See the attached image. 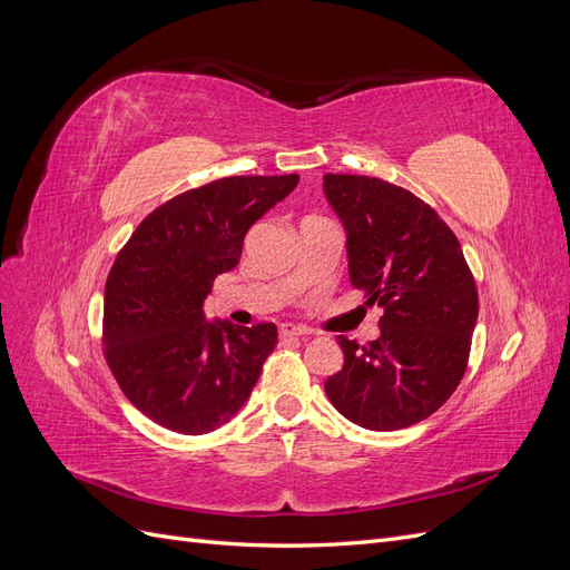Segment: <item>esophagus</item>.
I'll use <instances>...</instances> for the list:
<instances>
[{
    "label": "esophagus",
    "instance_id": "1",
    "mask_svg": "<svg viewBox=\"0 0 570 570\" xmlns=\"http://www.w3.org/2000/svg\"><path fill=\"white\" fill-rule=\"evenodd\" d=\"M278 335H281V340H297V337H306L308 331L306 327H297V325H281Z\"/></svg>",
    "mask_w": 570,
    "mask_h": 570
}]
</instances>
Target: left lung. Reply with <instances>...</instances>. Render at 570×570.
Masks as SVG:
<instances>
[{"mask_svg": "<svg viewBox=\"0 0 570 570\" xmlns=\"http://www.w3.org/2000/svg\"><path fill=\"white\" fill-rule=\"evenodd\" d=\"M323 193L347 233L352 285L383 308L377 340L337 337L344 366L325 394L361 428H409L450 400L469 366L473 273L452 228L409 189L327 174Z\"/></svg>", "mask_w": 570, "mask_h": 570, "instance_id": "left-lung-1", "label": "left lung"}]
</instances>
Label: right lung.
<instances>
[{
    "label": "right lung",
    "instance_id": "add662e5",
    "mask_svg": "<svg viewBox=\"0 0 570 570\" xmlns=\"http://www.w3.org/2000/svg\"><path fill=\"white\" fill-rule=\"evenodd\" d=\"M299 176H230L168 199L135 228L105 287V356L147 419L204 435L245 406L278 327L206 321L204 299L237 266L247 230Z\"/></svg>",
    "mask_w": 570,
    "mask_h": 570
}]
</instances>
